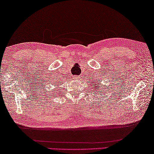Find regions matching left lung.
Segmentation results:
<instances>
[{"label": "left lung", "instance_id": "8db88e82", "mask_svg": "<svg viewBox=\"0 0 154 154\" xmlns=\"http://www.w3.org/2000/svg\"><path fill=\"white\" fill-rule=\"evenodd\" d=\"M90 85L93 86V88H91V89L93 91V93H98L100 94H101V93H99L100 90V89H108V86L109 85H103V84L100 85V82L97 81V80H94V81H92L91 82H89ZM101 86L100 87V85Z\"/></svg>", "mask_w": 154, "mask_h": 154}]
</instances>
